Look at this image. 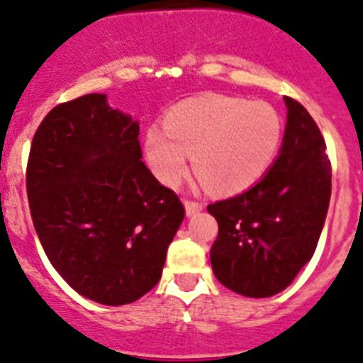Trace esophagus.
<instances>
[{
	"instance_id": "1",
	"label": "esophagus",
	"mask_w": 363,
	"mask_h": 363,
	"mask_svg": "<svg viewBox=\"0 0 363 363\" xmlns=\"http://www.w3.org/2000/svg\"><path fill=\"white\" fill-rule=\"evenodd\" d=\"M184 208H186V215H195V213L202 211L204 204H202V202H199V201H189V199H186Z\"/></svg>"
}]
</instances>
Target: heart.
<instances>
[{"mask_svg": "<svg viewBox=\"0 0 363 363\" xmlns=\"http://www.w3.org/2000/svg\"><path fill=\"white\" fill-rule=\"evenodd\" d=\"M164 130L148 128L145 157L155 177L177 186L193 170L218 195H236L254 186L276 161L284 123L267 101L206 94L172 107Z\"/></svg>", "mask_w": 363, "mask_h": 363, "instance_id": "obj_1", "label": "heart"}]
</instances>
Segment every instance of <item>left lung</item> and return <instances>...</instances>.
Returning a JSON list of instances; mask_svg holds the SVG:
<instances>
[{"instance_id":"8db88e82","label":"left lung","mask_w":363,"mask_h":363,"mask_svg":"<svg viewBox=\"0 0 363 363\" xmlns=\"http://www.w3.org/2000/svg\"><path fill=\"white\" fill-rule=\"evenodd\" d=\"M279 157L259 182L208 206L218 222L211 247L216 279L245 297H270L315 252L331 197V162L319 127L294 98Z\"/></svg>"}]
</instances>
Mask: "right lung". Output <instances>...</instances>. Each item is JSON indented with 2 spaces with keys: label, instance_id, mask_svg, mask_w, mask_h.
Here are the masks:
<instances>
[{
  "label": "right lung",
  "instance_id": "right-lung-1",
  "mask_svg": "<svg viewBox=\"0 0 363 363\" xmlns=\"http://www.w3.org/2000/svg\"><path fill=\"white\" fill-rule=\"evenodd\" d=\"M140 125L84 94L53 107L33 135L26 193L37 236L74 292L128 304L159 283L184 206L141 161Z\"/></svg>",
  "mask_w": 363,
  "mask_h": 363
}]
</instances>
